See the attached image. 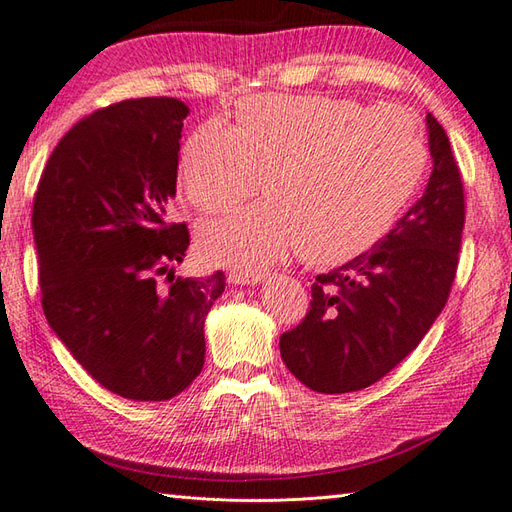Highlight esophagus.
<instances>
[{
	"mask_svg": "<svg viewBox=\"0 0 512 512\" xmlns=\"http://www.w3.org/2000/svg\"><path fill=\"white\" fill-rule=\"evenodd\" d=\"M265 278L263 271H243V269H232L227 274V280L232 285H256Z\"/></svg>",
	"mask_w": 512,
	"mask_h": 512,
	"instance_id": "1",
	"label": "esophagus"
}]
</instances>
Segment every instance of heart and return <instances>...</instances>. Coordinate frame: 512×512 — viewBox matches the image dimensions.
Listing matches in <instances>:
<instances>
[{
    "label": "heart",
    "mask_w": 512,
    "mask_h": 512,
    "mask_svg": "<svg viewBox=\"0 0 512 512\" xmlns=\"http://www.w3.org/2000/svg\"><path fill=\"white\" fill-rule=\"evenodd\" d=\"M426 159L422 123L404 108L254 95L238 103L236 128L210 119L190 134L181 183L196 210L221 214L252 196L263 176L267 201L198 232L214 263L256 271L298 247L309 265H338L393 225Z\"/></svg>",
    "instance_id": "heart-1"
}]
</instances>
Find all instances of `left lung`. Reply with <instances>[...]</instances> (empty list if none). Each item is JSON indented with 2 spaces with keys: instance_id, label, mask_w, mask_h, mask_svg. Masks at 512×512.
I'll return each mask as SVG.
<instances>
[{
  "instance_id": "1",
  "label": "left lung",
  "mask_w": 512,
  "mask_h": 512,
  "mask_svg": "<svg viewBox=\"0 0 512 512\" xmlns=\"http://www.w3.org/2000/svg\"><path fill=\"white\" fill-rule=\"evenodd\" d=\"M433 172L391 232L347 265L316 276L309 311L280 336V356L318 393L382 380L431 329L451 294L466 218L462 172L446 132L426 114Z\"/></svg>"
}]
</instances>
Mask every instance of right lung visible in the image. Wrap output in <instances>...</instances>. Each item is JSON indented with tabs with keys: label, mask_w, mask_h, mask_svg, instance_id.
Masks as SVG:
<instances>
[{
	"label": "right lung",
	"mask_w": 512,
	"mask_h": 512,
	"mask_svg": "<svg viewBox=\"0 0 512 512\" xmlns=\"http://www.w3.org/2000/svg\"><path fill=\"white\" fill-rule=\"evenodd\" d=\"M172 97L95 110L52 150L33 203L41 307L103 389L161 402L205 364L203 325L225 291L221 269L174 278L190 232L170 223L181 130Z\"/></svg>",
	"instance_id": "right-lung-1"
}]
</instances>
